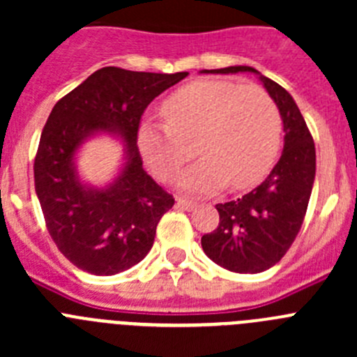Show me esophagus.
<instances>
[{"instance_id": "34e87169", "label": "esophagus", "mask_w": 357, "mask_h": 357, "mask_svg": "<svg viewBox=\"0 0 357 357\" xmlns=\"http://www.w3.org/2000/svg\"><path fill=\"white\" fill-rule=\"evenodd\" d=\"M176 206L184 207V209H195V207H197V202L189 200V198L184 197H178L176 198Z\"/></svg>"}]
</instances>
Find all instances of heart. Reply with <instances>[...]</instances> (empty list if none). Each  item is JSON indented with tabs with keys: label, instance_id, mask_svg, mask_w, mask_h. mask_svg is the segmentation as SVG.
<instances>
[{
	"label": "heart",
	"instance_id": "1",
	"mask_svg": "<svg viewBox=\"0 0 357 357\" xmlns=\"http://www.w3.org/2000/svg\"><path fill=\"white\" fill-rule=\"evenodd\" d=\"M164 125H143L139 148L159 178L168 181L193 155L204 159L181 176L191 191L229 185L247 189L273 166L280 148L282 118L261 85L200 80L173 93L164 105Z\"/></svg>",
	"mask_w": 357,
	"mask_h": 357
}]
</instances>
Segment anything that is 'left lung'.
Here are the masks:
<instances>
[{"instance_id":"left-lung-1","label":"left lung","mask_w":357,"mask_h":357,"mask_svg":"<svg viewBox=\"0 0 357 357\" xmlns=\"http://www.w3.org/2000/svg\"><path fill=\"white\" fill-rule=\"evenodd\" d=\"M257 73L248 66H230L206 73ZM275 100L284 125V150L272 173L238 200L218 204L220 223L202 236L209 259L236 273H259L284 257L295 241L313 191L317 153L313 135L291 94L261 75Z\"/></svg>"}]
</instances>
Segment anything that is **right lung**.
Instances as JSON below:
<instances>
[{
    "label": "right lung",
    "mask_w": 357,
    "mask_h": 357,
    "mask_svg": "<svg viewBox=\"0 0 357 357\" xmlns=\"http://www.w3.org/2000/svg\"><path fill=\"white\" fill-rule=\"evenodd\" d=\"M185 77L109 66L53 107L33 160L36 193L56 248L84 272L116 275L143 261L175 204L143 169L137 134L153 98ZM94 131H118L128 144V164L107 190L82 186L72 168L74 151Z\"/></svg>",
    "instance_id": "add662e5"
}]
</instances>
